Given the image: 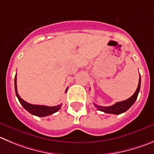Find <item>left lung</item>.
<instances>
[{
  "label": "left lung",
  "instance_id": "8db88e82",
  "mask_svg": "<svg viewBox=\"0 0 154 154\" xmlns=\"http://www.w3.org/2000/svg\"><path fill=\"white\" fill-rule=\"evenodd\" d=\"M140 76L139 77V82H138V86H137V88L136 90L135 93L132 95L130 98H128V100H124V101L119 102V103H116V104L112 105L111 106H100L97 105L96 103H93L95 106V107L97 108V109L100 110V111L103 112L105 113H109V114H114V115H119L122 114V113L125 112L127 111L129 108L132 106V105L134 103V102L136 101L137 98V96H138L139 91H140Z\"/></svg>",
  "mask_w": 154,
  "mask_h": 154
}]
</instances>
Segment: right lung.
<instances>
[{"instance_id": "obj_1", "label": "right lung", "mask_w": 154, "mask_h": 154, "mask_svg": "<svg viewBox=\"0 0 154 154\" xmlns=\"http://www.w3.org/2000/svg\"><path fill=\"white\" fill-rule=\"evenodd\" d=\"M14 84H15V92H16V96L18 98L19 101L20 103V104L22 105L23 107L25 109L26 111H28L29 112L31 113L32 115L33 116H38V117H45V116H48L50 115H52L53 113H55L56 112H57L61 108V105H57L55 106H39V105H32L30 104V103H26V101H24L23 99H21V97L19 96L18 92H17V74L15 76V79H14ZM66 90L65 92H67Z\"/></svg>"}]
</instances>
